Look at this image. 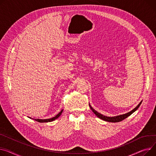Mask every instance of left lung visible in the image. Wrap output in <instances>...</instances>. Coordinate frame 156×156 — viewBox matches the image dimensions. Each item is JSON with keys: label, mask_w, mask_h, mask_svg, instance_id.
<instances>
[{"label": "left lung", "mask_w": 156, "mask_h": 156, "mask_svg": "<svg viewBox=\"0 0 156 156\" xmlns=\"http://www.w3.org/2000/svg\"><path fill=\"white\" fill-rule=\"evenodd\" d=\"M142 101H141L139 103V104L136 108H133L132 111H130V112H128V113H126V114H123V115H117V116H115V117H107V116H105V115H103L102 114H100V113H98V112H97L96 110H95L94 109H93V108L91 107V105H90V104H89V106H90L91 110L93 111V112L95 114L96 116H97V117H98V118H100V119H102V120H105V121H107V122H120V121L124 120L125 119H126L127 117H128L129 116H130V115H131V114L133 113L135 111H136V110L138 109V108L139 107V106L140 105Z\"/></svg>", "instance_id": "obj_1"}]
</instances>
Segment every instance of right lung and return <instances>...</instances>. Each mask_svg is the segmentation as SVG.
<instances>
[{"label":"right lung","mask_w":156,"mask_h":156,"mask_svg":"<svg viewBox=\"0 0 156 156\" xmlns=\"http://www.w3.org/2000/svg\"><path fill=\"white\" fill-rule=\"evenodd\" d=\"M63 110H61V111L59 113H58L57 115H56L55 117H53V118H51V119H33V120H36V121H37V122H41V123H43V122H49L54 121L55 120H56V119H58V117L61 115L62 112H63Z\"/></svg>","instance_id":"add662e5"}]
</instances>
